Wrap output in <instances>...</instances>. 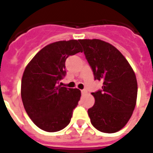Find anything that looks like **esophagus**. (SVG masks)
I'll use <instances>...</instances> for the list:
<instances>
[{"mask_svg":"<svg viewBox=\"0 0 153 153\" xmlns=\"http://www.w3.org/2000/svg\"><path fill=\"white\" fill-rule=\"evenodd\" d=\"M81 92L82 94H86V92H87V90H86V89H83V90H82Z\"/></svg>","mask_w":153,"mask_h":153,"instance_id":"34e87169","label":"esophagus"}]
</instances>
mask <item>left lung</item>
<instances>
[{"label":"left lung","instance_id":"left-lung-1","mask_svg":"<svg viewBox=\"0 0 153 153\" xmlns=\"http://www.w3.org/2000/svg\"><path fill=\"white\" fill-rule=\"evenodd\" d=\"M95 80L102 90L91 93L95 103L88 109L91 124L102 133H113L130 119L137 96V82L132 67L117 49L100 39H79Z\"/></svg>","mask_w":153,"mask_h":153}]
</instances>
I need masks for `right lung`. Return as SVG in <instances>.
Masks as SVG:
<instances>
[{
	"instance_id": "add662e5",
	"label": "right lung",
	"mask_w": 153,
	"mask_h": 153,
	"mask_svg": "<svg viewBox=\"0 0 153 153\" xmlns=\"http://www.w3.org/2000/svg\"><path fill=\"white\" fill-rule=\"evenodd\" d=\"M82 50L78 40L47 45L25 68L21 80V98L27 115L39 128L57 132L71 121L81 96L79 89L59 85L65 77V62Z\"/></svg>"
}]
</instances>
